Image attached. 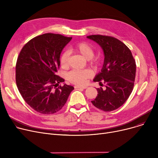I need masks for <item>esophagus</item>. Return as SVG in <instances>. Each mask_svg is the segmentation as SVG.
Instances as JSON below:
<instances>
[{
	"label": "esophagus",
	"mask_w": 158,
	"mask_h": 158,
	"mask_svg": "<svg viewBox=\"0 0 158 158\" xmlns=\"http://www.w3.org/2000/svg\"><path fill=\"white\" fill-rule=\"evenodd\" d=\"M75 88H79V89H86V88H87L86 86H78V85L75 86Z\"/></svg>",
	"instance_id": "esophagus-1"
}]
</instances>
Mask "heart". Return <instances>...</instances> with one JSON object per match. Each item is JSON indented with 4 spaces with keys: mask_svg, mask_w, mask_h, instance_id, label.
<instances>
[{
    "mask_svg": "<svg viewBox=\"0 0 158 158\" xmlns=\"http://www.w3.org/2000/svg\"><path fill=\"white\" fill-rule=\"evenodd\" d=\"M72 51L79 54L83 56L85 59L88 60L92 64L97 63L96 60L93 57L95 54L94 48L86 42H79L74 45L72 47ZM70 58V52L68 51H64L61 55L60 58V63L63 69H67L69 67V61ZM92 72L89 70H73L68 73L67 79L76 85H84L86 80L92 76Z\"/></svg>",
    "mask_w": 158,
    "mask_h": 158,
    "instance_id": "obj_1",
    "label": "heart"
}]
</instances>
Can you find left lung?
<instances>
[{"mask_svg": "<svg viewBox=\"0 0 158 158\" xmlns=\"http://www.w3.org/2000/svg\"><path fill=\"white\" fill-rule=\"evenodd\" d=\"M87 38L100 45L104 54L101 72L97 75L94 81L101 84L103 82L106 88H97L98 94L92 103L104 111L115 110L125 103L133 89L135 60L130 49L117 38L100 35Z\"/></svg>", "mask_w": 158, "mask_h": 158, "instance_id": "left-lung-1", "label": "left lung"}]
</instances>
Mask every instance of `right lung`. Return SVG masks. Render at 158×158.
<instances>
[{
  "instance_id": "1",
  "label": "right lung",
  "mask_w": 158,
  "mask_h": 158,
  "mask_svg": "<svg viewBox=\"0 0 158 158\" xmlns=\"http://www.w3.org/2000/svg\"><path fill=\"white\" fill-rule=\"evenodd\" d=\"M54 33L35 37L22 48L16 64V83L22 97L36 111L51 114L61 110L72 86L59 85L64 79L56 74L60 54L72 40Z\"/></svg>"
}]
</instances>
